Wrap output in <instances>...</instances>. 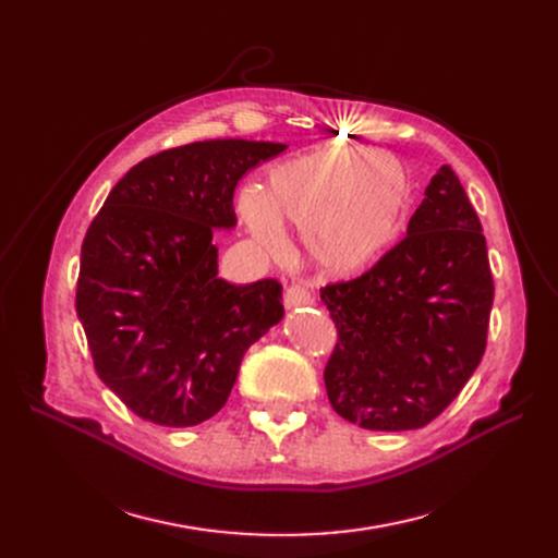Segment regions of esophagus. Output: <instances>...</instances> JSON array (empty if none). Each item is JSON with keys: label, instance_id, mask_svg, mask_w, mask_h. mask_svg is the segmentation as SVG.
Masks as SVG:
<instances>
[{"label": "esophagus", "instance_id": "34e87169", "mask_svg": "<svg viewBox=\"0 0 558 558\" xmlns=\"http://www.w3.org/2000/svg\"><path fill=\"white\" fill-rule=\"evenodd\" d=\"M312 302V293L305 289V286H300V283H291L289 289H286V293H283V305L286 307H300V305H310Z\"/></svg>", "mask_w": 558, "mask_h": 558}]
</instances>
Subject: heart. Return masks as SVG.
Listing matches in <instances>:
<instances>
[{
  "label": "heart",
  "instance_id": "1",
  "mask_svg": "<svg viewBox=\"0 0 558 558\" xmlns=\"http://www.w3.org/2000/svg\"><path fill=\"white\" fill-rule=\"evenodd\" d=\"M410 179L373 148L335 146L269 170L263 193L240 195V216L260 246L283 248V223L302 228L310 258L328 275H359L402 228Z\"/></svg>",
  "mask_w": 558,
  "mask_h": 558
}]
</instances>
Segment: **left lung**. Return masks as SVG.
I'll use <instances>...</instances> for the list:
<instances>
[{
    "label": "left lung",
    "mask_w": 558,
    "mask_h": 558,
    "mask_svg": "<svg viewBox=\"0 0 558 558\" xmlns=\"http://www.w3.org/2000/svg\"><path fill=\"white\" fill-rule=\"evenodd\" d=\"M320 300L337 328L324 369L337 414L367 430H414L449 408L484 356L494 305L482 223L449 165L408 238Z\"/></svg>",
    "instance_id": "obj_1"
}]
</instances>
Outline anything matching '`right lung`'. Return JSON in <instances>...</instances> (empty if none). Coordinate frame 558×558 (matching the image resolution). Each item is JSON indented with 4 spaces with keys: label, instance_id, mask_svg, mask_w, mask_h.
Returning <instances> with one entry per match:
<instances>
[{
    "label": "right lung",
    "instance_id": "add662e5",
    "mask_svg": "<svg viewBox=\"0 0 558 558\" xmlns=\"http://www.w3.org/2000/svg\"><path fill=\"white\" fill-rule=\"evenodd\" d=\"M283 144L160 150L118 181L81 246L76 314L95 373L134 414L185 428L228 402L246 349L283 318L281 283L218 279L214 228L238 223V181Z\"/></svg>",
    "mask_w": 558,
    "mask_h": 558
}]
</instances>
